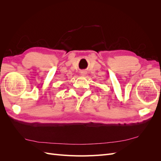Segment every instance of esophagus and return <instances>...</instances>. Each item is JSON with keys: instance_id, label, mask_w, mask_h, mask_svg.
I'll use <instances>...</instances> for the list:
<instances>
[{"instance_id": "esophagus-1", "label": "esophagus", "mask_w": 161, "mask_h": 161, "mask_svg": "<svg viewBox=\"0 0 161 161\" xmlns=\"http://www.w3.org/2000/svg\"><path fill=\"white\" fill-rule=\"evenodd\" d=\"M80 75H81L82 76H85V75H86V72L85 71H82V72H80Z\"/></svg>"}]
</instances>
